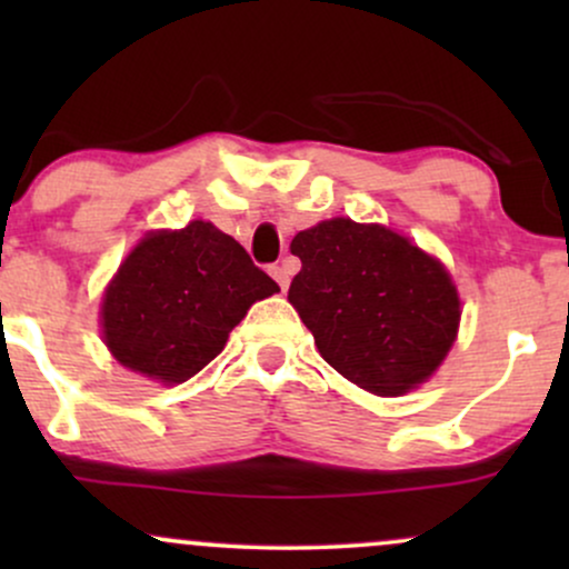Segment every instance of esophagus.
<instances>
[{"label": "esophagus", "instance_id": "obj_1", "mask_svg": "<svg viewBox=\"0 0 569 569\" xmlns=\"http://www.w3.org/2000/svg\"><path fill=\"white\" fill-rule=\"evenodd\" d=\"M270 276L278 280V286H280V291H286L289 289V283H291V267L286 264V262H280V264H276L270 270Z\"/></svg>", "mask_w": 569, "mask_h": 569}]
</instances>
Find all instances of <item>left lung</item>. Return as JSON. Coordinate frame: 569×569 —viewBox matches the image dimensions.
Here are the masks:
<instances>
[{
	"mask_svg": "<svg viewBox=\"0 0 569 569\" xmlns=\"http://www.w3.org/2000/svg\"><path fill=\"white\" fill-rule=\"evenodd\" d=\"M289 302L345 380L393 398L439 371L460 331L452 272L407 234L348 217L293 234Z\"/></svg>",
	"mask_w": 569,
	"mask_h": 569,
	"instance_id": "1",
	"label": "left lung"
}]
</instances>
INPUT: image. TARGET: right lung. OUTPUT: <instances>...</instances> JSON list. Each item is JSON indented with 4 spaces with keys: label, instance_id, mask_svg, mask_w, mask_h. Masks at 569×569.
<instances>
[{
    "label": "right lung",
    "instance_id": "1",
    "mask_svg": "<svg viewBox=\"0 0 569 569\" xmlns=\"http://www.w3.org/2000/svg\"><path fill=\"white\" fill-rule=\"evenodd\" d=\"M238 240L206 219L152 230L103 286L98 326L122 369L181 385L224 350L253 302L278 293Z\"/></svg>",
    "mask_w": 569,
    "mask_h": 569
}]
</instances>
